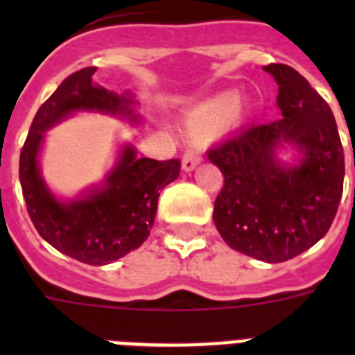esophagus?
I'll return each mask as SVG.
<instances>
[{"label":"esophagus","instance_id":"obj_1","mask_svg":"<svg viewBox=\"0 0 355 355\" xmlns=\"http://www.w3.org/2000/svg\"><path fill=\"white\" fill-rule=\"evenodd\" d=\"M200 162V156L197 150H186L182 156V167H184V171H191V169H195L197 167V164Z\"/></svg>","mask_w":355,"mask_h":355}]
</instances>
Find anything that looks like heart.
I'll list each match as a JSON object with an SVG mask.
<instances>
[{"label": "heart", "instance_id": "b5f03b06", "mask_svg": "<svg viewBox=\"0 0 355 355\" xmlns=\"http://www.w3.org/2000/svg\"><path fill=\"white\" fill-rule=\"evenodd\" d=\"M245 103L237 101L236 92H223L206 99L189 112L188 128L193 134H208L221 128L228 119H239L245 114Z\"/></svg>", "mask_w": 355, "mask_h": 355}]
</instances>
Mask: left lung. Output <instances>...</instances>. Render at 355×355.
Listing matches in <instances>:
<instances>
[{
  "instance_id": "1",
  "label": "left lung",
  "mask_w": 355,
  "mask_h": 355,
  "mask_svg": "<svg viewBox=\"0 0 355 355\" xmlns=\"http://www.w3.org/2000/svg\"><path fill=\"white\" fill-rule=\"evenodd\" d=\"M282 118L241 128L210 149L225 186L214 223L228 247L267 263L295 258L330 230L343 195L345 153L328 103L297 69L269 64ZM282 143L301 153L298 164L275 158ZM355 167V156H354Z\"/></svg>"
}]
</instances>
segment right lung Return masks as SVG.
Here are the masks:
<instances>
[{
  "label": "right lung",
  "mask_w": 355,
  "mask_h": 355,
  "mask_svg": "<svg viewBox=\"0 0 355 355\" xmlns=\"http://www.w3.org/2000/svg\"><path fill=\"white\" fill-rule=\"evenodd\" d=\"M97 68H83L62 80L36 112L19 153V182L35 228L49 245L88 265H107L123 258L147 239L155 223L158 197L180 173V160L138 158L130 145L118 164L80 199L62 202L40 177L38 153L44 132L77 110L105 112L136 121L134 99L94 85Z\"/></svg>",
  "instance_id": "right-lung-1"
}]
</instances>
